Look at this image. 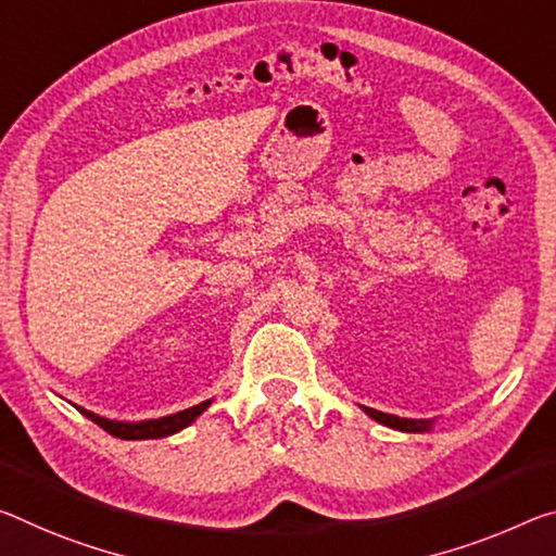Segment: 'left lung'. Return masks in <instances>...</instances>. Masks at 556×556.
<instances>
[{
    "label": "left lung",
    "mask_w": 556,
    "mask_h": 556,
    "mask_svg": "<svg viewBox=\"0 0 556 556\" xmlns=\"http://www.w3.org/2000/svg\"><path fill=\"white\" fill-rule=\"evenodd\" d=\"M364 408L366 416H371L374 420L381 422V426H389L393 430H403V433H426V430L433 428V418L428 420H418V418H401V416H391V413H381V410H374V408H366V405H361Z\"/></svg>",
    "instance_id": "8db88e82"
}]
</instances>
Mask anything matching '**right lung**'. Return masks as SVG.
Here are the masks:
<instances>
[{
    "mask_svg": "<svg viewBox=\"0 0 556 556\" xmlns=\"http://www.w3.org/2000/svg\"><path fill=\"white\" fill-rule=\"evenodd\" d=\"M210 401H202L198 405H192V408H185L180 413H173V416H163V418H151V420H136V422H128V420H111V418H103L99 413H91L86 408H76L84 413L88 420H93L96 426H101L105 433L116 435L121 440H153V438H167L173 433H178V430L188 428L192 420L198 416H202L210 408Z\"/></svg>",
    "mask_w": 556,
    "mask_h": 556,
    "instance_id": "1",
    "label": "right lung"
}]
</instances>
